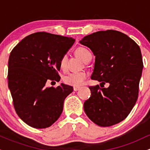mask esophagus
<instances>
[{
    "instance_id": "obj_1",
    "label": "esophagus",
    "mask_w": 150,
    "mask_h": 150,
    "mask_svg": "<svg viewBox=\"0 0 150 150\" xmlns=\"http://www.w3.org/2000/svg\"><path fill=\"white\" fill-rule=\"evenodd\" d=\"M80 89V87H74L73 90L74 91H77V90H79Z\"/></svg>"
}]
</instances>
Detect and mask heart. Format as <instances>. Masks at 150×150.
Returning a JSON list of instances; mask_svg holds the SVG:
<instances>
[{
  "label": "heart",
  "mask_w": 150,
  "mask_h": 150,
  "mask_svg": "<svg viewBox=\"0 0 150 150\" xmlns=\"http://www.w3.org/2000/svg\"><path fill=\"white\" fill-rule=\"evenodd\" d=\"M75 54L77 56L84 61L85 63H88L92 58V54L89 50L84 47H79L75 50ZM67 61V56H63L60 61V67L62 69L65 68ZM87 77V73L85 71L77 72V73H70L65 75L63 78V82L67 85L72 87H80L83 84L86 78Z\"/></svg>",
  "instance_id": "b5f03b06"
}]
</instances>
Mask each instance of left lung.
<instances>
[{"label": "left lung", "instance_id": "1", "mask_svg": "<svg viewBox=\"0 0 150 150\" xmlns=\"http://www.w3.org/2000/svg\"><path fill=\"white\" fill-rule=\"evenodd\" d=\"M95 56L91 78L109 83L108 88L89 87L91 96L84 110L92 121L101 127L123 120L135 106L143 63L139 46L126 34L116 30L99 31L80 41Z\"/></svg>", "mask_w": 150, "mask_h": 150}]
</instances>
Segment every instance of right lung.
<instances>
[{"label":"right lung","mask_w":150,"mask_h":150,"mask_svg":"<svg viewBox=\"0 0 150 150\" xmlns=\"http://www.w3.org/2000/svg\"><path fill=\"white\" fill-rule=\"evenodd\" d=\"M75 39L36 32L27 36L12 50L8 61V87L17 114L34 128H46L61 116L63 102L73 91L62 83L46 87L48 80L59 82L61 58Z\"/></svg>","instance_id":"right-lung-1"}]
</instances>
